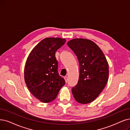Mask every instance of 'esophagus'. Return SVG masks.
<instances>
[{
	"label": "esophagus",
	"mask_w": 130,
	"mask_h": 130,
	"mask_svg": "<svg viewBox=\"0 0 130 130\" xmlns=\"http://www.w3.org/2000/svg\"><path fill=\"white\" fill-rule=\"evenodd\" d=\"M64 79H65V82H66V83H67V82H68V77H67V76H65V77H64Z\"/></svg>",
	"instance_id": "1"
}]
</instances>
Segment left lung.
<instances>
[{
	"mask_svg": "<svg viewBox=\"0 0 130 130\" xmlns=\"http://www.w3.org/2000/svg\"><path fill=\"white\" fill-rule=\"evenodd\" d=\"M77 56L79 65L77 84L72 88L75 100L86 104L94 101L104 89L109 76V66L101 50L93 41L76 38L67 43Z\"/></svg>",
	"mask_w": 130,
	"mask_h": 130,
	"instance_id": "8db88e82",
	"label": "left lung"
}]
</instances>
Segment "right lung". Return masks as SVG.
I'll return each instance as SVG.
<instances>
[{"instance_id": "right-lung-1", "label": "right lung", "mask_w": 130, "mask_h": 130, "mask_svg": "<svg viewBox=\"0 0 130 130\" xmlns=\"http://www.w3.org/2000/svg\"><path fill=\"white\" fill-rule=\"evenodd\" d=\"M60 38H46L31 52L25 63L24 80L28 89L44 103L53 101L65 84L58 73L55 52L66 43Z\"/></svg>"}]
</instances>
